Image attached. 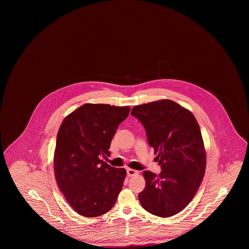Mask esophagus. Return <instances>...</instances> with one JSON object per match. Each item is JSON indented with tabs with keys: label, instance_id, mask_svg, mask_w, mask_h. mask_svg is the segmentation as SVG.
<instances>
[{
	"label": "esophagus",
	"instance_id": "obj_1",
	"mask_svg": "<svg viewBox=\"0 0 249 249\" xmlns=\"http://www.w3.org/2000/svg\"><path fill=\"white\" fill-rule=\"evenodd\" d=\"M139 174V172L138 171H136V170H133V169H127V175L129 176V177H135V176H137Z\"/></svg>",
	"mask_w": 249,
	"mask_h": 249
}]
</instances>
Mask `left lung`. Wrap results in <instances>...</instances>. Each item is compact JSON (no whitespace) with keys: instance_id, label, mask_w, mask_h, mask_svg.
<instances>
[{"instance_id":"obj_1","label":"left lung","mask_w":249,"mask_h":249,"mask_svg":"<svg viewBox=\"0 0 249 249\" xmlns=\"http://www.w3.org/2000/svg\"><path fill=\"white\" fill-rule=\"evenodd\" d=\"M130 114L143 125L161 167L158 176L142 173L140 203L157 216H173L190 203L204 177L206 152L199 124L190 110L167 99L136 106Z\"/></svg>"}]
</instances>
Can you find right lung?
<instances>
[{
	"mask_svg": "<svg viewBox=\"0 0 249 249\" xmlns=\"http://www.w3.org/2000/svg\"><path fill=\"white\" fill-rule=\"evenodd\" d=\"M130 107L86 104L63 119L54 152L59 190L71 208L86 217L108 212L122 189L126 170L107 164L110 144Z\"/></svg>",
	"mask_w": 249,
	"mask_h": 249,
	"instance_id": "right-lung-1",
	"label": "right lung"
}]
</instances>
